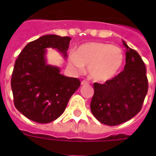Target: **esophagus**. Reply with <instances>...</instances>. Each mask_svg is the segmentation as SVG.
<instances>
[{"instance_id":"esophagus-1","label":"esophagus","mask_w":156,"mask_h":156,"mask_svg":"<svg viewBox=\"0 0 156 156\" xmlns=\"http://www.w3.org/2000/svg\"><path fill=\"white\" fill-rule=\"evenodd\" d=\"M88 82L86 80H83L82 82H81V85H87V84H88Z\"/></svg>"}]
</instances>
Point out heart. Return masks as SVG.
Here are the masks:
<instances>
[{
  "instance_id": "b5f03b06",
  "label": "heart",
  "mask_w": 156,
  "mask_h": 156,
  "mask_svg": "<svg viewBox=\"0 0 156 156\" xmlns=\"http://www.w3.org/2000/svg\"><path fill=\"white\" fill-rule=\"evenodd\" d=\"M69 62L76 71L88 67L90 76L95 81L104 82L117 74L124 63V54L117 46L100 42L81 45L70 55Z\"/></svg>"
}]
</instances>
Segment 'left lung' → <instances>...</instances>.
Segmentation results:
<instances>
[{
    "mask_svg": "<svg viewBox=\"0 0 156 156\" xmlns=\"http://www.w3.org/2000/svg\"><path fill=\"white\" fill-rule=\"evenodd\" d=\"M126 48L124 70L104 84L94 83L90 110L107 126H117L140 112L148 90L146 66L139 54L122 40Z\"/></svg>",
    "mask_w": 156,
    "mask_h": 156,
    "instance_id": "8db88e82",
    "label": "left lung"
}]
</instances>
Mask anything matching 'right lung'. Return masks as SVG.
Instances as JSON below:
<instances>
[{
  "instance_id": "right-lung-1",
  "label": "right lung",
  "mask_w": 156,
  "mask_h": 156,
  "mask_svg": "<svg viewBox=\"0 0 156 156\" xmlns=\"http://www.w3.org/2000/svg\"><path fill=\"white\" fill-rule=\"evenodd\" d=\"M71 38L46 35L31 41L18 55L13 67L11 88L16 108L38 123H49L63 113L80 81L60 73V68L47 63L48 48L67 57Z\"/></svg>"
}]
</instances>
